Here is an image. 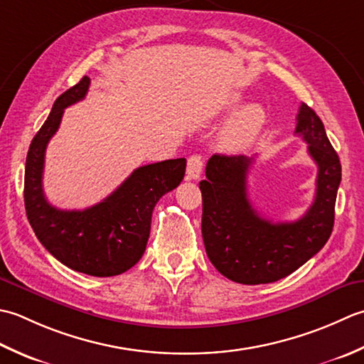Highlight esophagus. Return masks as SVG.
Here are the masks:
<instances>
[{
	"label": "esophagus",
	"mask_w": 364,
	"mask_h": 364,
	"mask_svg": "<svg viewBox=\"0 0 364 364\" xmlns=\"http://www.w3.org/2000/svg\"><path fill=\"white\" fill-rule=\"evenodd\" d=\"M203 166H204V160L201 155H191V157L188 159V163H187L188 179H193V181L199 179L203 173Z\"/></svg>",
	"instance_id": "esophagus-1"
}]
</instances>
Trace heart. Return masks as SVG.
I'll return each instance as SVG.
<instances>
[{
	"instance_id": "b5f03b06",
	"label": "heart",
	"mask_w": 364,
	"mask_h": 364,
	"mask_svg": "<svg viewBox=\"0 0 364 364\" xmlns=\"http://www.w3.org/2000/svg\"><path fill=\"white\" fill-rule=\"evenodd\" d=\"M240 103V95H231L223 105V109H232ZM265 124V111L261 105H248L235 113L221 135L220 146L229 152L247 149L261 133Z\"/></svg>"
}]
</instances>
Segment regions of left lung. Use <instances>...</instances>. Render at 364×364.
Here are the masks:
<instances>
[{
	"label": "left lung",
	"instance_id": "1",
	"mask_svg": "<svg viewBox=\"0 0 364 364\" xmlns=\"http://www.w3.org/2000/svg\"><path fill=\"white\" fill-rule=\"evenodd\" d=\"M295 133L317 165L316 196L300 220L273 223L251 205L247 176L253 157L215 154L207 161L203 193L205 253L221 275L240 284L286 278L323 248L335 223L341 161L314 109L301 103Z\"/></svg>",
	"mask_w": 364,
	"mask_h": 364
}]
</instances>
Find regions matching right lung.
<instances>
[{"label": "right lung", "instance_id": "obj_1", "mask_svg": "<svg viewBox=\"0 0 364 364\" xmlns=\"http://www.w3.org/2000/svg\"><path fill=\"white\" fill-rule=\"evenodd\" d=\"M91 80L83 77L59 95L33 138L25 166V209L37 239L59 262L91 277H114L132 269L143 256L154 207L182 182L187 160L139 166L108 198L85 210L51 205L42 188L47 144L59 129L64 108L83 100Z\"/></svg>", "mask_w": 364, "mask_h": 364}]
</instances>
